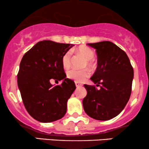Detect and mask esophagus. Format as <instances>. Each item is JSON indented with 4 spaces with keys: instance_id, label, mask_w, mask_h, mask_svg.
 <instances>
[{
    "instance_id": "obj_1",
    "label": "esophagus",
    "mask_w": 149,
    "mask_h": 149,
    "mask_svg": "<svg viewBox=\"0 0 149 149\" xmlns=\"http://www.w3.org/2000/svg\"><path fill=\"white\" fill-rule=\"evenodd\" d=\"M75 84H76V86L77 88H81V87L83 86V85H82L80 83H78V82H75Z\"/></svg>"
}]
</instances>
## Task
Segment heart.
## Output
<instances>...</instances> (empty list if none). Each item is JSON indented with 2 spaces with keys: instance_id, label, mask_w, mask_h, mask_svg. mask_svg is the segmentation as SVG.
I'll return each mask as SVG.
<instances>
[{
  "instance_id": "1",
  "label": "heart",
  "mask_w": 149,
  "mask_h": 149,
  "mask_svg": "<svg viewBox=\"0 0 149 149\" xmlns=\"http://www.w3.org/2000/svg\"><path fill=\"white\" fill-rule=\"evenodd\" d=\"M76 51L78 54L83 56L86 59L87 64L88 66H92V59L95 57V52L92 49L88 47H85V46H82ZM61 63H62V66L64 69H69L71 66V52H66L64 53L61 58ZM90 71L87 69L81 70L73 69L69 70L67 72L68 78L75 80L76 82H79V83L84 81L87 78L90 76Z\"/></svg>"
}]
</instances>
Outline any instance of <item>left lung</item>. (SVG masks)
<instances>
[{"instance_id":"obj_1","label":"left lung","mask_w":149,"mask_h":149,"mask_svg":"<svg viewBox=\"0 0 149 149\" xmlns=\"http://www.w3.org/2000/svg\"><path fill=\"white\" fill-rule=\"evenodd\" d=\"M96 49L97 67L90 79L95 85H84L87 95L83 105L90 117L99 120L113 118L123 110L130 97L134 71L127 54L110 41L88 43Z\"/></svg>"}]
</instances>
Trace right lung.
Wrapping results in <instances>:
<instances>
[{"label":"right lung","mask_w":149,"mask_h":149,"mask_svg":"<svg viewBox=\"0 0 149 149\" xmlns=\"http://www.w3.org/2000/svg\"><path fill=\"white\" fill-rule=\"evenodd\" d=\"M73 46L42 40L22 57L17 74L18 88L26 111L39 122H53L66 114L67 101L76 85L74 81L66 78L61 58ZM52 79L63 82L53 86L50 83Z\"/></svg>","instance_id":"add662e5"}]
</instances>
